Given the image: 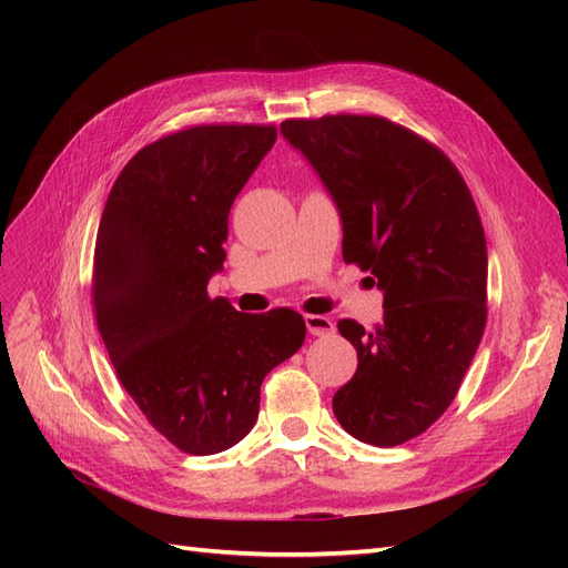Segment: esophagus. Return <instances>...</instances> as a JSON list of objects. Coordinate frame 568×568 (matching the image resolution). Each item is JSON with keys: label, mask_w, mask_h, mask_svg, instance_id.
Listing matches in <instances>:
<instances>
[{"label": "esophagus", "mask_w": 568, "mask_h": 568, "mask_svg": "<svg viewBox=\"0 0 568 568\" xmlns=\"http://www.w3.org/2000/svg\"><path fill=\"white\" fill-rule=\"evenodd\" d=\"M305 326L313 336H329L334 334V320L324 315H305Z\"/></svg>", "instance_id": "34e87169"}]
</instances>
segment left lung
Returning <instances> with one entry per match:
<instances>
[{"instance_id": "8db88e82", "label": "left lung", "mask_w": 568, "mask_h": 568, "mask_svg": "<svg viewBox=\"0 0 568 568\" xmlns=\"http://www.w3.org/2000/svg\"><path fill=\"white\" fill-rule=\"evenodd\" d=\"M282 134L336 201L343 261L384 291L374 329L338 322L357 369L334 415L353 438L393 448L450 407L484 336L488 251L476 203L436 144L388 118H291Z\"/></svg>"}]
</instances>
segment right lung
<instances>
[{
  "label": "right lung",
  "mask_w": 568,
  "mask_h": 568,
  "mask_svg": "<svg viewBox=\"0 0 568 568\" xmlns=\"http://www.w3.org/2000/svg\"><path fill=\"white\" fill-rule=\"evenodd\" d=\"M274 140V125L236 123L165 134L120 170L99 222V334L134 405L186 455L242 440L267 372L305 341L296 311L248 315L209 296L232 203Z\"/></svg>",
  "instance_id": "add662e5"
}]
</instances>
